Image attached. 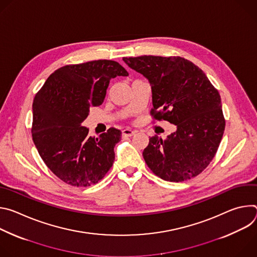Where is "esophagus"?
<instances>
[{
  "label": "esophagus",
  "mask_w": 257,
  "mask_h": 257,
  "mask_svg": "<svg viewBox=\"0 0 257 257\" xmlns=\"http://www.w3.org/2000/svg\"><path fill=\"white\" fill-rule=\"evenodd\" d=\"M135 133H136V131L131 130V129H124V130L122 131V135H123L124 137H130V136L134 135Z\"/></svg>",
  "instance_id": "1"
}]
</instances>
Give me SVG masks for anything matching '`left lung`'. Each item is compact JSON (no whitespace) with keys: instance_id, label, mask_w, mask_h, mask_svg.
Returning a JSON list of instances; mask_svg holds the SVG:
<instances>
[{"instance_id":"left-lung-1","label":"left lung","mask_w":257,"mask_h":257,"mask_svg":"<svg viewBox=\"0 0 257 257\" xmlns=\"http://www.w3.org/2000/svg\"><path fill=\"white\" fill-rule=\"evenodd\" d=\"M123 60L149 79L153 118L177 126L166 139L151 137L142 154L146 165L166 181L196 177L214 158L225 130L217 89L199 67L184 58L140 56Z\"/></svg>"}]
</instances>
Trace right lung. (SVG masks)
Here are the masks:
<instances>
[{"mask_svg":"<svg viewBox=\"0 0 257 257\" xmlns=\"http://www.w3.org/2000/svg\"><path fill=\"white\" fill-rule=\"evenodd\" d=\"M128 76L112 60L66 65L49 76L32 103V140L47 167L76 187L96 184L112 168L122 132L109 128L99 138L82 126L89 109L103 102L109 80Z\"/></svg>","mask_w":257,"mask_h":257,"instance_id":"obj_1","label":"right lung"}]
</instances>
